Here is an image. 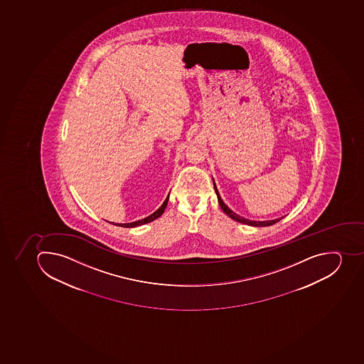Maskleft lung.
<instances>
[{
  "instance_id": "1",
  "label": "left lung",
  "mask_w": 364,
  "mask_h": 364,
  "mask_svg": "<svg viewBox=\"0 0 364 364\" xmlns=\"http://www.w3.org/2000/svg\"><path fill=\"white\" fill-rule=\"evenodd\" d=\"M213 188H215V192H216L217 198H218V202H220V208H222L223 211L228 215V217H231L232 220H237V222L242 223V224H247V225L250 226H270L274 225V224H276V223L279 222L280 220H282L284 217H282V218H277V220H264V222H257V220H246V218H244V217L239 216V215H237V213H233V211L230 209V208L228 207V205L223 202L222 198H220V193H218V191H217L216 185H215V183H213Z\"/></svg>"
}]
</instances>
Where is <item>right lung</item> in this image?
<instances>
[{
	"instance_id": "obj_1",
	"label": "right lung",
	"mask_w": 364,
	"mask_h": 364,
	"mask_svg": "<svg viewBox=\"0 0 364 364\" xmlns=\"http://www.w3.org/2000/svg\"><path fill=\"white\" fill-rule=\"evenodd\" d=\"M168 198H166V201L163 202V205L157 209L155 213H151V216L146 217L144 220H136V222L133 223H127V224H114V225L122 226V228H136V226L142 225V224H147V223L153 222V220L159 218L164 210H166V205H168Z\"/></svg>"
}]
</instances>
